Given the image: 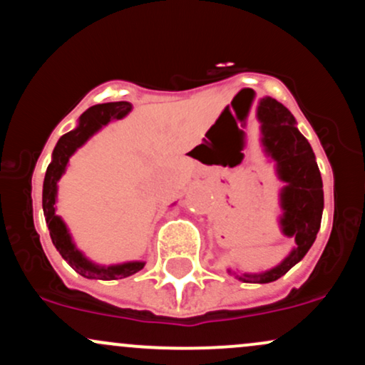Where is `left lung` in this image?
Returning a JSON list of instances; mask_svg holds the SVG:
<instances>
[{
    "mask_svg": "<svg viewBox=\"0 0 365 365\" xmlns=\"http://www.w3.org/2000/svg\"><path fill=\"white\" fill-rule=\"evenodd\" d=\"M262 124L263 152L275 163V173L286 185L280 189V227L282 234L293 237L296 246L270 270L237 275L242 282H274L302 262L315 242L324 210L322 178L308 140L296 128V119L275 98H259L256 109ZM230 272V270H228Z\"/></svg>",
    "mask_w": 365,
    "mask_h": 365,
    "instance_id": "1",
    "label": "left lung"
}]
</instances>
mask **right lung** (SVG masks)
<instances>
[{
  "label": "right lung",
  "instance_id": "1",
  "mask_svg": "<svg viewBox=\"0 0 365 365\" xmlns=\"http://www.w3.org/2000/svg\"><path fill=\"white\" fill-rule=\"evenodd\" d=\"M131 110L130 102H109V103H98V106L90 107L85 110L79 118L78 126L69 133L62 135L55 145L53 154H51V163L48 164V170L45 175V182H43V213H45L48 230H50V237L53 246L62 255L69 265L74 268L78 274H81L86 279H102V280H114L124 279L130 275L137 274L145 267V262H126L119 263V265L102 267L97 263L90 262L81 251L76 247L72 241L69 228H67L63 220L55 213V202H57V189L58 180L66 173V168L69 164L71 155L74 154L79 147L85 143L107 126L114 119H121L128 112Z\"/></svg>",
  "mask_w": 365,
  "mask_h": 365
}]
</instances>
